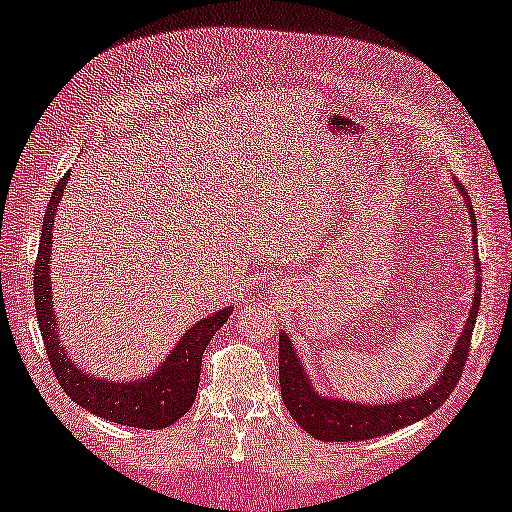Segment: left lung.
I'll list each match as a JSON object with an SVG mask.
<instances>
[{
  "label": "left lung",
  "mask_w": 512,
  "mask_h": 512,
  "mask_svg": "<svg viewBox=\"0 0 512 512\" xmlns=\"http://www.w3.org/2000/svg\"><path fill=\"white\" fill-rule=\"evenodd\" d=\"M461 193L466 195L468 209H473L471 200L464 186H459ZM473 216V214H471ZM475 230V219H473ZM475 256H478V244H475ZM480 275V258L475 261ZM480 286L482 279L478 277V291H475V300L471 305V314H468L466 328L461 333L454 352L447 361L443 370V377H438V382L431 389L422 391V394L405 398V401L389 403V405H359V403H347L338 401V398H324L314 394V389L307 382L300 366L298 354L293 352L291 340L282 333L279 335V387H282V398L286 410L291 412V417L310 433V436L319 440H328V443H347V440H370L384 433L398 431L403 426H408L417 419L431 415L433 410H438L461 380L464 366L468 361V352H471V338H473V326L475 317H478L480 307Z\"/></svg>",
  "instance_id": "obj_1"
}]
</instances>
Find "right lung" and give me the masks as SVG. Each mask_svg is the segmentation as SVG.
I'll use <instances>...</instances> for the list:
<instances>
[{"mask_svg":"<svg viewBox=\"0 0 512 512\" xmlns=\"http://www.w3.org/2000/svg\"><path fill=\"white\" fill-rule=\"evenodd\" d=\"M65 181L67 177L58 181L51 200H48L44 226H41L39 254L37 263H34V307H37L39 331L44 335L48 361H51L53 373L58 377L60 387L65 389V394L74 403L93 412V415H100L109 422L123 426H135V429H165V426L174 424L191 410L200 384L202 354H205V347L212 340V335L223 326V321H228L233 310L226 307V310L209 314L207 319L195 324L181 338L170 359L158 368V373L146 377L142 382H104L81 373L62 352L58 333H55L51 272H48L53 219L55 212H58L60 195L67 186Z\"/></svg>","mask_w":512,"mask_h":512,"instance_id":"1","label":"right lung"}]
</instances>
